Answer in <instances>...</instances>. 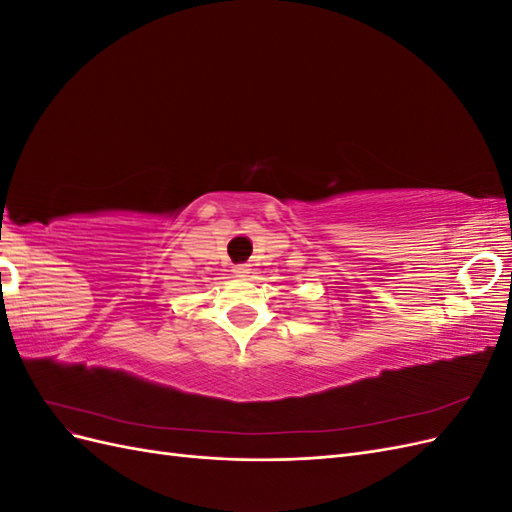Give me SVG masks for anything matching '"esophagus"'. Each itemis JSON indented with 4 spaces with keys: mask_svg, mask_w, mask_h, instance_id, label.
I'll return each instance as SVG.
<instances>
[{
    "mask_svg": "<svg viewBox=\"0 0 512 512\" xmlns=\"http://www.w3.org/2000/svg\"><path fill=\"white\" fill-rule=\"evenodd\" d=\"M235 273H237L239 277H245L247 273H250V267H247V265H237V267H235Z\"/></svg>",
    "mask_w": 512,
    "mask_h": 512,
    "instance_id": "1",
    "label": "esophagus"
}]
</instances>
